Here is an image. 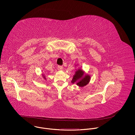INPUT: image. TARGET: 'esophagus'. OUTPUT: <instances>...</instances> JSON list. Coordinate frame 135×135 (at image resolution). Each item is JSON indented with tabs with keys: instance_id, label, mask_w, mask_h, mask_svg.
<instances>
[{
	"instance_id": "34e87169",
	"label": "esophagus",
	"mask_w": 135,
	"mask_h": 135,
	"mask_svg": "<svg viewBox=\"0 0 135 135\" xmlns=\"http://www.w3.org/2000/svg\"><path fill=\"white\" fill-rule=\"evenodd\" d=\"M62 68H63V66H61V65H59V66H58V69L59 70H62Z\"/></svg>"
}]
</instances>
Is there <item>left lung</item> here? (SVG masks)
I'll list each match as a JSON object with an SVG mask.
<instances>
[{"mask_svg": "<svg viewBox=\"0 0 135 135\" xmlns=\"http://www.w3.org/2000/svg\"><path fill=\"white\" fill-rule=\"evenodd\" d=\"M90 76L85 74V71L81 69H77L71 80L72 84H76L79 87H84L90 81Z\"/></svg>", "mask_w": 135, "mask_h": 135, "instance_id": "obj_1", "label": "left lung"}]
</instances>
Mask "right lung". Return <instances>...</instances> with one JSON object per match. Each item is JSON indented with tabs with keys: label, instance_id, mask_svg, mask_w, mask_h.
<instances>
[{
	"label": "right lung",
	"instance_id": "1",
	"mask_svg": "<svg viewBox=\"0 0 135 135\" xmlns=\"http://www.w3.org/2000/svg\"><path fill=\"white\" fill-rule=\"evenodd\" d=\"M42 76H43V77H44V78L45 79V80H46V77H45V76L44 75V74H42Z\"/></svg>",
	"mask_w": 135,
	"mask_h": 135
}]
</instances>
